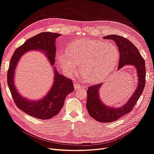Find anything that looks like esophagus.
<instances>
[{"label":"esophagus","instance_id":"34e87169","mask_svg":"<svg viewBox=\"0 0 154 154\" xmlns=\"http://www.w3.org/2000/svg\"><path fill=\"white\" fill-rule=\"evenodd\" d=\"M73 86H74V88H75V89H82V88H83V87L81 86H80V84H78V83H74Z\"/></svg>","mask_w":154,"mask_h":154}]
</instances>
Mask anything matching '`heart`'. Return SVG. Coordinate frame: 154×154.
Listing matches in <instances>:
<instances>
[{
    "label": "heart",
    "mask_w": 154,
    "mask_h": 154,
    "mask_svg": "<svg viewBox=\"0 0 154 154\" xmlns=\"http://www.w3.org/2000/svg\"><path fill=\"white\" fill-rule=\"evenodd\" d=\"M119 57V50L114 44L82 38L73 42L68 53L60 51L57 60L67 74L75 72L77 64H81L84 78L89 82H99L109 73Z\"/></svg>",
    "instance_id": "1"
}]
</instances>
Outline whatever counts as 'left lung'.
Segmentation results:
<instances>
[{"label": "left lung", "instance_id": "1", "mask_svg": "<svg viewBox=\"0 0 154 154\" xmlns=\"http://www.w3.org/2000/svg\"><path fill=\"white\" fill-rule=\"evenodd\" d=\"M103 38L113 40L117 45L120 54L118 70L124 66L131 65L135 67L138 75V86L136 91L126 103L119 108L108 106L101 100L99 90L103 83L88 88L86 107L89 116L100 122H112L133 110L145 86L146 68L143 58L138 49L129 40L115 34L105 36Z\"/></svg>", "mask_w": 154, "mask_h": 154}]
</instances>
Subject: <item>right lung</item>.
<instances>
[{
    "instance_id": "right-lung-1",
    "label": "right lung",
    "mask_w": 154,
    "mask_h": 154,
    "mask_svg": "<svg viewBox=\"0 0 154 154\" xmlns=\"http://www.w3.org/2000/svg\"><path fill=\"white\" fill-rule=\"evenodd\" d=\"M61 35L57 33L42 32L29 39L17 48L11 59L8 72V84L13 98L20 110L26 114L40 119H49L60 112L64 105L66 96L74 91L72 81L59 73L54 67L56 38ZM42 51L47 56L54 70L52 87L44 98L32 101L24 98L17 91L14 85L15 70L20 57L28 51Z\"/></svg>"
}]
</instances>
